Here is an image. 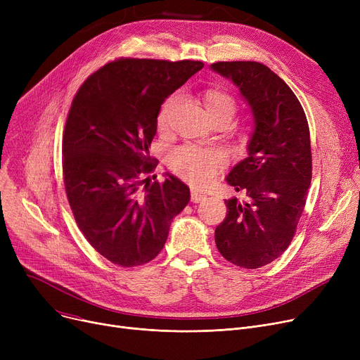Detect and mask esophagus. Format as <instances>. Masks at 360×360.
<instances>
[{
    "instance_id": "esophagus-1",
    "label": "esophagus",
    "mask_w": 360,
    "mask_h": 360,
    "mask_svg": "<svg viewBox=\"0 0 360 360\" xmlns=\"http://www.w3.org/2000/svg\"><path fill=\"white\" fill-rule=\"evenodd\" d=\"M202 200H205V195L198 193V191H191V201L193 202H201Z\"/></svg>"
}]
</instances>
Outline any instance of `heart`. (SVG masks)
<instances>
[{"label":"heart","mask_w":360,"mask_h":360,"mask_svg":"<svg viewBox=\"0 0 360 360\" xmlns=\"http://www.w3.org/2000/svg\"><path fill=\"white\" fill-rule=\"evenodd\" d=\"M202 102L210 118L224 117L229 121L238 109L236 99L228 90L210 87L202 91ZM179 105V93L170 94L158 112V128L166 131ZM228 163V156L223 150L212 147L202 148L185 144L175 148L169 156V166L174 172L194 185H207Z\"/></svg>","instance_id":"1"}]
</instances>
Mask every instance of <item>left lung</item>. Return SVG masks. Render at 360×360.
I'll return each instance as SVG.
<instances>
[{"instance_id": "8db88e82", "label": "left lung", "mask_w": 360, "mask_h": 360, "mask_svg": "<svg viewBox=\"0 0 360 360\" xmlns=\"http://www.w3.org/2000/svg\"><path fill=\"white\" fill-rule=\"evenodd\" d=\"M212 70L236 84L255 122L248 158L226 178L248 198L224 201L228 214L216 228V245L235 266L259 269L288 250L305 209L312 178L309 127L295 93L267 65L221 61Z\"/></svg>"}]
</instances>
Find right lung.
I'll list each match as a JSON object with an SVG mask.
<instances>
[{"instance_id": "right-lung-1", "label": "right lung", "mask_w": 360, "mask_h": 360, "mask_svg": "<svg viewBox=\"0 0 360 360\" xmlns=\"http://www.w3.org/2000/svg\"><path fill=\"white\" fill-rule=\"evenodd\" d=\"M204 67L200 61L120 58L89 75L72 99L63 136V175L79 229L112 264L158 257L170 223L190 201L176 176L144 184L165 99Z\"/></svg>"}]
</instances>
